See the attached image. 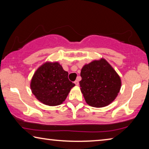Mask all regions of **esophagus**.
<instances>
[{
    "instance_id": "34e87169",
    "label": "esophagus",
    "mask_w": 149,
    "mask_h": 149,
    "mask_svg": "<svg viewBox=\"0 0 149 149\" xmlns=\"http://www.w3.org/2000/svg\"><path fill=\"white\" fill-rule=\"evenodd\" d=\"M75 84L77 85V86H78V85H79V81H78L77 80H76V81H75Z\"/></svg>"
}]
</instances>
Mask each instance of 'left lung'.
<instances>
[{"label":"left lung","instance_id":"obj_1","mask_svg":"<svg viewBox=\"0 0 149 149\" xmlns=\"http://www.w3.org/2000/svg\"><path fill=\"white\" fill-rule=\"evenodd\" d=\"M80 89L91 107L102 108L112 103L120 92L122 81L104 58L95 60L83 66Z\"/></svg>","mask_w":149,"mask_h":149}]
</instances>
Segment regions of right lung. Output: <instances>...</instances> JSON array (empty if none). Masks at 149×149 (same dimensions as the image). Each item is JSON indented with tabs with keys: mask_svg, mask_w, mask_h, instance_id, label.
<instances>
[{
	"mask_svg": "<svg viewBox=\"0 0 149 149\" xmlns=\"http://www.w3.org/2000/svg\"><path fill=\"white\" fill-rule=\"evenodd\" d=\"M75 84L68 79V72L58 62H46L33 75L30 87L37 100L45 105L61 104Z\"/></svg>",
	"mask_w": 149,
	"mask_h": 149,
	"instance_id": "1",
	"label": "right lung"
}]
</instances>
